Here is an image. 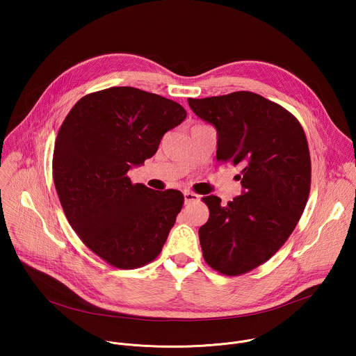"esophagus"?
<instances>
[{"instance_id":"1","label":"esophagus","mask_w":356,"mask_h":356,"mask_svg":"<svg viewBox=\"0 0 356 356\" xmlns=\"http://www.w3.org/2000/svg\"><path fill=\"white\" fill-rule=\"evenodd\" d=\"M183 194H184V201H186V202H190V201H194V200L198 198L197 194H194V193H191V191H188V190H186Z\"/></svg>"}]
</instances>
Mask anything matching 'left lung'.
Here are the masks:
<instances>
[{"instance_id": "1", "label": "left lung", "mask_w": 356, "mask_h": 356, "mask_svg": "<svg viewBox=\"0 0 356 356\" xmlns=\"http://www.w3.org/2000/svg\"><path fill=\"white\" fill-rule=\"evenodd\" d=\"M188 106L217 129V161L242 168V193L227 206L217 195L202 197L210 210L198 229L202 257L222 275H243L275 255L306 207V134L287 110L250 91L188 98Z\"/></svg>"}]
</instances>
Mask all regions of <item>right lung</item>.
<instances>
[{"label": "right lung", "mask_w": 356, "mask_h": 356, "mask_svg": "<svg viewBox=\"0 0 356 356\" xmlns=\"http://www.w3.org/2000/svg\"><path fill=\"white\" fill-rule=\"evenodd\" d=\"M187 117L176 101L135 87L79 99L54 152V181L66 218L95 255L120 269L154 261L184 197L132 184L128 170L156 154L163 135Z\"/></svg>", "instance_id": "add662e5"}]
</instances>
